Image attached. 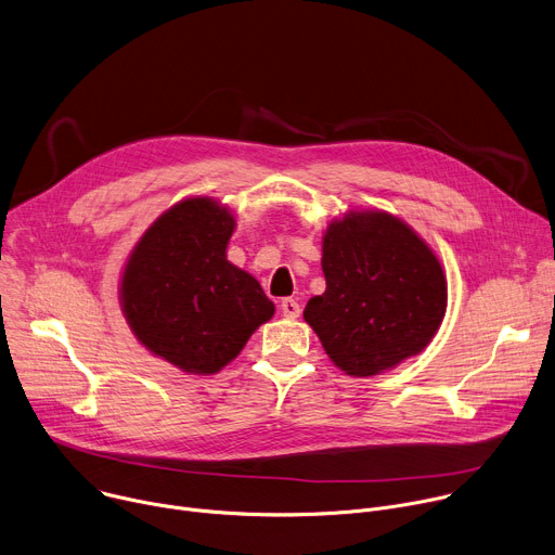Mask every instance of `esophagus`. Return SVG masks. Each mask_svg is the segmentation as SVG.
Segmentation results:
<instances>
[{"label": "esophagus", "instance_id": "obj_1", "mask_svg": "<svg viewBox=\"0 0 555 555\" xmlns=\"http://www.w3.org/2000/svg\"><path fill=\"white\" fill-rule=\"evenodd\" d=\"M281 311H283V315H287V319H298V315H300V305L294 298H283L281 300Z\"/></svg>", "mask_w": 555, "mask_h": 555}]
</instances>
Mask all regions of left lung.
I'll use <instances>...</instances> for the list:
<instances>
[{
  "label": "left lung",
  "mask_w": 555,
  "mask_h": 555,
  "mask_svg": "<svg viewBox=\"0 0 555 555\" xmlns=\"http://www.w3.org/2000/svg\"><path fill=\"white\" fill-rule=\"evenodd\" d=\"M323 272L327 289L309 298L302 315L347 375H377L417 356L443 321L439 259L384 210H349L330 223Z\"/></svg>",
  "instance_id": "8db88e82"
}]
</instances>
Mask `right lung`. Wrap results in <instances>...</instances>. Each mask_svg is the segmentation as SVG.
Wrapping results in <instances>:
<instances>
[{
    "label": "right lung",
    "mask_w": 555,
    "mask_h": 555,
    "mask_svg": "<svg viewBox=\"0 0 555 555\" xmlns=\"http://www.w3.org/2000/svg\"><path fill=\"white\" fill-rule=\"evenodd\" d=\"M232 230L215 199H184L153 221L122 272L131 332L186 373H217L274 315L259 281L225 259Z\"/></svg>",
    "instance_id": "add662e5"
}]
</instances>
